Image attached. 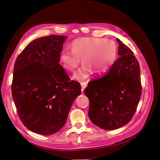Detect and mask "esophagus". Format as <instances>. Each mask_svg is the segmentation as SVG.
I'll return each mask as SVG.
<instances>
[{"instance_id": "esophagus-1", "label": "esophagus", "mask_w": 160, "mask_h": 160, "mask_svg": "<svg viewBox=\"0 0 160 160\" xmlns=\"http://www.w3.org/2000/svg\"><path fill=\"white\" fill-rule=\"evenodd\" d=\"M81 88H82V91L83 92V90L86 88V87H87V83L86 82H81Z\"/></svg>"}]
</instances>
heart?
Returning a JSON list of instances; mask_svg holds the SVG:
<instances>
[{"label":"heart","instance_id":"1","mask_svg":"<svg viewBox=\"0 0 160 160\" xmlns=\"http://www.w3.org/2000/svg\"><path fill=\"white\" fill-rule=\"evenodd\" d=\"M71 51L65 49L61 53V66L69 72H74L81 63V68L73 78L83 81L92 74L104 75L111 68L117 59L118 47L115 42L99 37L77 38L71 44Z\"/></svg>","mask_w":160,"mask_h":160}]
</instances>
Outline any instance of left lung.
Returning <instances> with one entry per match:
<instances>
[{
	"instance_id": "left-lung-1",
	"label": "left lung",
	"mask_w": 160,
	"mask_h": 160,
	"mask_svg": "<svg viewBox=\"0 0 160 160\" xmlns=\"http://www.w3.org/2000/svg\"><path fill=\"white\" fill-rule=\"evenodd\" d=\"M119 59L103 77L85 89L89 117L94 125L114 130L128 124L142 95L139 64L133 51L118 38Z\"/></svg>"
}]
</instances>
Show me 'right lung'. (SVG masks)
Wrapping results in <instances>:
<instances>
[{
    "label": "right lung",
    "instance_id": "add662e5",
    "mask_svg": "<svg viewBox=\"0 0 160 160\" xmlns=\"http://www.w3.org/2000/svg\"><path fill=\"white\" fill-rule=\"evenodd\" d=\"M67 37L37 38L19 54L14 66L12 96L18 117L31 132L48 135L64 126L75 99L81 92L59 63Z\"/></svg>",
    "mask_w": 160,
    "mask_h": 160
}]
</instances>
